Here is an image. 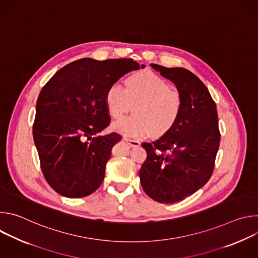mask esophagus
<instances>
[{
    "instance_id": "esophagus-1",
    "label": "esophagus",
    "mask_w": 258,
    "mask_h": 258,
    "mask_svg": "<svg viewBox=\"0 0 258 258\" xmlns=\"http://www.w3.org/2000/svg\"><path fill=\"white\" fill-rule=\"evenodd\" d=\"M130 146H132V147H138V146H140L141 145V143H140V141L139 140H134V139H128V138H124L123 139Z\"/></svg>"
}]
</instances>
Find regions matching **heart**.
Masks as SVG:
<instances>
[{
	"instance_id": "1",
	"label": "heart",
	"mask_w": 258,
	"mask_h": 258,
	"mask_svg": "<svg viewBox=\"0 0 258 258\" xmlns=\"http://www.w3.org/2000/svg\"><path fill=\"white\" fill-rule=\"evenodd\" d=\"M105 101L110 115L115 118L131 111L135 104L136 113L113 124L115 131L131 137L166 135L177 122L181 109L178 93L152 71L135 73L127 79L126 86L111 84Z\"/></svg>"
}]
</instances>
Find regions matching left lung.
Segmentation results:
<instances>
[{
	"label": "left lung",
	"mask_w": 258,
	"mask_h": 258,
	"mask_svg": "<svg viewBox=\"0 0 258 258\" xmlns=\"http://www.w3.org/2000/svg\"><path fill=\"white\" fill-rule=\"evenodd\" d=\"M151 66L175 85L181 109L169 133L142 144L147 158L139 175L147 195L159 203L170 204L191 196L209 180L220 133L215 102L194 73L181 67Z\"/></svg>",
	"instance_id": "obj_1"
}]
</instances>
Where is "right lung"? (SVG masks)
I'll list each match as a JSON object with an SVG mask.
<instances>
[{
	"mask_svg": "<svg viewBox=\"0 0 258 258\" xmlns=\"http://www.w3.org/2000/svg\"><path fill=\"white\" fill-rule=\"evenodd\" d=\"M145 66L133 59L83 58L58 70L36 101L32 127L41 168L58 194L82 198L104 179L117 133L95 137L110 124L105 96L125 73Z\"/></svg>",
	"mask_w": 258,
	"mask_h": 258,
	"instance_id": "1",
	"label": "right lung"
}]
</instances>
